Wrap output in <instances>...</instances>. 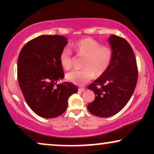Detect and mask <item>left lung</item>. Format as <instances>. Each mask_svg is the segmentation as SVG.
<instances>
[{
	"label": "left lung",
	"mask_w": 154,
	"mask_h": 154,
	"mask_svg": "<svg viewBox=\"0 0 154 154\" xmlns=\"http://www.w3.org/2000/svg\"><path fill=\"white\" fill-rule=\"evenodd\" d=\"M61 35H40L19 53L17 77L26 103L37 115L51 119L66 111L77 86L63 81L61 56L68 43Z\"/></svg>",
	"instance_id": "8db88e82"
}]
</instances>
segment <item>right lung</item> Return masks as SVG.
Returning a JSON list of instances; mask_svg holds the SVG:
<instances>
[{"label": "right lung", "instance_id": "right-lung-1", "mask_svg": "<svg viewBox=\"0 0 154 154\" xmlns=\"http://www.w3.org/2000/svg\"><path fill=\"white\" fill-rule=\"evenodd\" d=\"M111 47L110 62L102 75L88 86L95 100L88 105L93 115L109 117L128 103L137 84V69L131 46L123 38L112 35L108 38Z\"/></svg>", "mask_w": 154, "mask_h": 154}]
</instances>
